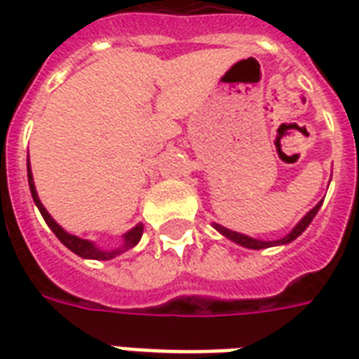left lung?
Instances as JSON below:
<instances>
[{
  "label": "left lung",
  "mask_w": 359,
  "mask_h": 359,
  "mask_svg": "<svg viewBox=\"0 0 359 359\" xmlns=\"http://www.w3.org/2000/svg\"><path fill=\"white\" fill-rule=\"evenodd\" d=\"M321 203L319 202L313 208V210L309 211L306 217L302 219L298 225L294 226L290 233L286 234L285 238H280V241H273V242H265V241H257V238H250V236H246V234H241V233H234V231H229V229H225V226L221 225H215V229H217L219 233L223 234V236H226L229 241L236 242V244H241V246H244V248H252V250H262V248H271V246H283V244H288V242H292L294 238H298L306 229H308V225L313 221V217L317 215V211H319V208H321Z\"/></svg>",
  "instance_id": "8db88e82"
}]
</instances>
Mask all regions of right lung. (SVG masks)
I'll list each match as a JSON object with an SVG mask.
<instances>
[{"mask_svg":"<svg viewBox=\"0 0 359 359\" xmlns=\"http://www.w3.org/2000/svg\"><path fill=\"white\" fill-rule=\"evenodd\" d=\"M27 169H28V187H30V192H32V200H34V203L38 205V210H40V213H42L43 221L48 223V226L53 231V234L57 236L59 241L63 242L71 252H74L76 256L84 257V259H111V257L118 256V254H123V252H126V250H130L133 246L138 244V241L142 238V233H144V225H142V223L140 225L134 226V229H130V231L123 236V241L125 242H123V246H121V248L111 250V252L95 248L94 242L84 241V238H79V236H74V234H69L67 231H63V229H61V226L51 219V215L46 211V208H43L42 202H40V198H38V192H36V187H34V179H32V171H30V161L27 163Z\"/></svg>","mask_w":359,"mask_h":359,"instance_id":"add662e5","label":"right lung"}]
</instances>
